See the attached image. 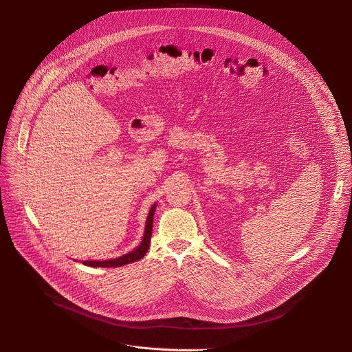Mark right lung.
I'll return each mask as SVG.
<instances>
[{
	"label": "right lung",
	"instance_id": "obj_1",
	"mask_svg": "<svg viewBox=\"0 0 352 352\" xmlns=\"http://www.w3.org/2000/svg\"><path fill=\"white\" fill-rule=\"evenodd\" d=\"M155 210H156V205L152 206L148 212V216L146 219V227H144V234H143V239L140 242V245L138 248H135L133 250H131L129 254H125L117 259H110V261H85L83 265L90 266V267H121L124 265L136 262L139 259H142L150 245V236H152V230H153V216H155Z\"/></svg>",
	"mask_w": 352,
	"mask_h": 352
}]
</instances>
